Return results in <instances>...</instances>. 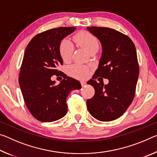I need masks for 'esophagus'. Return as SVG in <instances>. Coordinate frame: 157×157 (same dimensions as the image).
I'll return each mask as SVG.
<instances>
[{"label": "esophagus", "mask_w": 157, "mask_h": 157, "mask_svg": "<svg viewBox=\"0 0 157 157\" xmlns=\"http://www.w3.org/2000/svg\"><path fill=\"white\" fill-rule=\"evenodd\" d=\"M80 83H81V85H82V86H86V82L84 81V80H82V81H80Z\"/></svg>", "instance_id": "1"}]
</instances>
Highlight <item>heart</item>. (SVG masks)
<instances>
[{"label":"heart","mask_w":157,"mask_h":157,"mask_svg":"<svg viewBox=\"0 0 157 157\" xmlns=\"http://www.w3.org/2000/svg\"><path fill=\"white\" fill-rule=\"evenodd\" d=\"M74 41L83 48L86 51L90 52L92 50L99 47L96 37L93 35L89 32L80 31L76 34L73 37ZM73 46L71 43L67 39H64L59 44V52L60 57L65 62H68L71 59L73 53ZM68 74L73 78L78 79L85 78L89 75V69L86 66L73 64L68 68Z\"/></svg>","instance_id":"heart-1"}]
</instances>
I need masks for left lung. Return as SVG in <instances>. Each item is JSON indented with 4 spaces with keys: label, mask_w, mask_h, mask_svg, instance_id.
<instances>
[{
    "label": "left lung",
    "mask_w": 157,
    "mask_h": 157,
    "mask_svg": "<svg viewBox=\"0 0 157 157\" xmlns=\"http://www.w3.org/2000/svg\"><path fill=\"white\" fill-rule=\"evenodd\" d=\"M102 45L98 68L88 81L95 94L87 100L91 115L100 121L116 120L125 112L134 98L139 75L136 48L131 39L109 28L87 27ZM98 76L108 78L104 85L94 80Z\"/></svg>",
    "instance_id": "obj_1"
}]
</instances>
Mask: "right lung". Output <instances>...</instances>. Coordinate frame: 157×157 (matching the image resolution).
I'll return each instance as SVG.
<instances>
[{
    "label": "right lung",
    "mask_w": 157,
    "mask_h": 157,
    "mask_svg": "<svg viewBox=\"0 0 157 157\" xmlns=\"http://www.w3.org/2000/svg\"><path fill=\"white\" fill-rule=\"evenodd\" d=\"M75 27L51 29L34 36L26 47L18 83L23 99L36 120L52 122L63 118L68 111L66 98L73 90L80 89L78 80L71 77L55 84L51 77L60 75L58 66L63 64L59 52L63 38Z\"/></svg>",
    "instance_id": "right-lung-1"
}]
</instances>
